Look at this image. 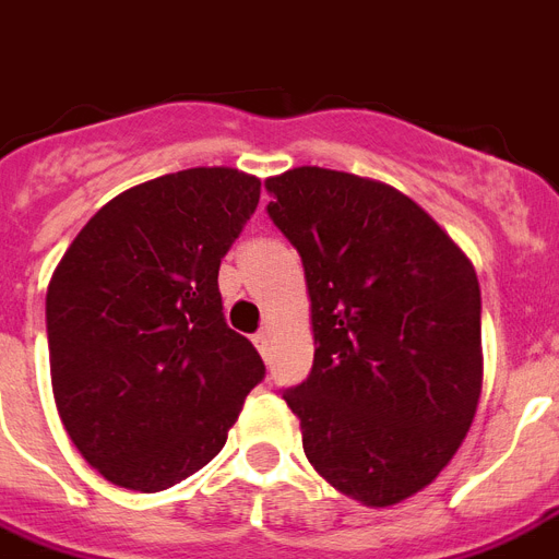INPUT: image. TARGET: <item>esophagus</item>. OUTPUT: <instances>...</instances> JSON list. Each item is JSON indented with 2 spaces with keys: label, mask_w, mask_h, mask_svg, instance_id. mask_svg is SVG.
Wrapping results in <instances>:
<instances>
[{
  "label": "esophagus",
  "mask_w": 559,
  "mask_h": 559,
  "mask_svg": "<svg viewBox=\"0 0 559 559\" xmlns=\"http://www.w3.org/2000/svg\"><path fill=\"white\" fill-rule=\"evenodd\" d=\"M252 342H255L258 353H261V356H266V350H270V335H266V330H261V333L252 335Z\"/></svg>",
  "instance_id": "34e87169"
}]
</instances>
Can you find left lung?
I'll return each mask as SVG.
<instances>
[{"label": "left lung", "mask_w": 559, "mask_h": 559, "mask_svg": "<svg viewBox=\"0 0 559 559\" xmlns=\"http://www.w3.org/2000/svg\"><path fill=\"white\" fill-rule=\"evenodd\" d=\"M266 192L310 293L312 370L284 393L304 453L361 506H396L453 460L479 405L474 264L419 203L370 177L298 166Z\"/></svg>", "instance_id": "left-lung-1"}]
</instances>
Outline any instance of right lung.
I'll list each match as a JSON object with an SVG mask.
<instances>
[{"instance_id":"right-lung-1","label":"right lung","mask_w":559,"mask_h":559,"mask_svg":"<svg viewBox=\"0 0 559 559\" xmlns=\"http://www.w3.org/2000/svg\"><path fill=\"white\" fill-rule=\"evenodd\" d=\"M261 180L201 166L131 186L80 229L45 298L59 419L91 468L166 491L226 444L264 361L217 289Z\"/></svg>"}]
</instances>
